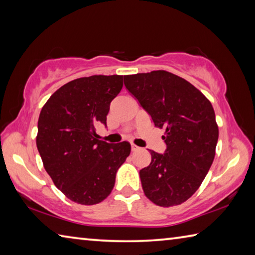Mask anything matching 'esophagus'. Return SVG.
Listing matches in <instances>:
<instances>
[{
  "instance_id": "34e87169",
  "label": "esophagus",
  "mask_w": 255,
  "mask_h": 255,
  "mask_svg": "<svg viewBox=\"0 0 255 255\" xmlns=\"http://www.w3.org/2000/svg\"><path fill=\"white\" fill-rule=\"evenodd\" d=\"M138 149H139V147H138V146L131 144V152H136V150H138Z\"/></svg>"
}]
</instances>
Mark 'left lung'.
<instances>
[{"instance_id":"obj_1","label":"left lung","mask_w":255,"mask_h":255,"mask_svg":"<svg viewBox=\"0 0 255 255\" xmlns=\"http://www.w3.org/2000/svg\"><path fill=\"white\" fill-rule=\"evenodd\" d=\"M129 93L165 129L163 154L139 171L145 196L161 207L188 200L200 187L215 157L218 127L208 99L191 83L165 71L125 75Z\"/></svg>"}]
</instances>
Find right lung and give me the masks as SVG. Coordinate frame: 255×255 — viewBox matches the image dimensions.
<instances>
[{"mask_svg":"<svg viewBox=\"0 0 255 255\" xmlns=\"http://www.w3.org/2000/svg\"><path fill=\"white\" fill-rule=\"evenodd\" d=\"M122 89V75L81 77L59 88L41 109L38 152L54 184L77 204L105 200L130 154L128 141L109 144L96 133Z\"/></svg>","mask_w":255,"mask_h":255,"instance_id":"obj_1","label":"right lung"}]
</instances>
